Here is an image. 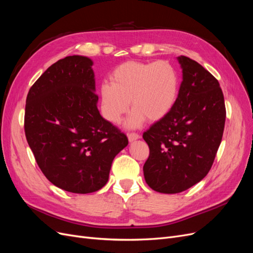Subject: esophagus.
Segmentation results:
<instances>
[{"mask_svg":"<svg viewBox=\"0 0 253 253\" xmlns=\"http://www.w3.org/2000/svg\"><path fill=\"white\" fill-rule=\"evenodd\" d=\"M127 138H128L129 141L132 142V141H135L137 139H139L140 138V135L137 134V133H128L127 134Z\"/></svg>","mask_w":253,"mask_h":253,"instance_id":"obj_1","label":"esophagus"}]
</instances>
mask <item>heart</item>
<instances>
[{"mask_svg":"<svg viewBox=\"0 0 253 253\" xmlns=\"http://www.w3.org/2000/svg\"><path fill=\"white\" fill-rule=\"evenodd\" d=\"M179 89V74L168 61H127L113 71L111 82L101 84V111L106 120L119 124L132 102L126 126L137 127L147 118L157 121L169 115Z\"/></svg>","mask_w":253,"mask_h":253,"instance_id":"obj_1","label":"heart"}]
</instances>
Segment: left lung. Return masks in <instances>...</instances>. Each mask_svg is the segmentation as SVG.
I'll use <instances>...</instances> for the list:
<instances>
[{
  "label": "left lung",
  "instance_id": "left-lung-1",
  "mask_svg": "<svg viewBox=\"0 0 253 253\" xmlns=\"http://www.w3.org/2000/svg\"><path fill=\"white\" fill-rule=\"evenodd\" d=\"M179 96L169 115L143 133L150 155L143 175L156 192L174 194L208 174L223 138L226 108L218 81L196 61L177 57Z\"/></svg>",
  "mask_w": 253,
  "mask_h": 253
}]
</instances>
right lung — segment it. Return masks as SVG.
<instances>
[{
  "mask_svg": "<svg viewBox=\"0 0 253 253\" xmlns=\"http://www.w3.org/2000/svg\"><path fill=\"white\" fill-rule=\"evenodd\" d=\"M93 61L68 56L45 71L26 98L24 129L36 162L56 187L96 192L127 137L97 108Z\"/></svg>",
  "mask_w": 253,
  "mask_h": 253,
  "instance_id": "right-lung-1",
  "label": "right lung"
}]
</instances>
